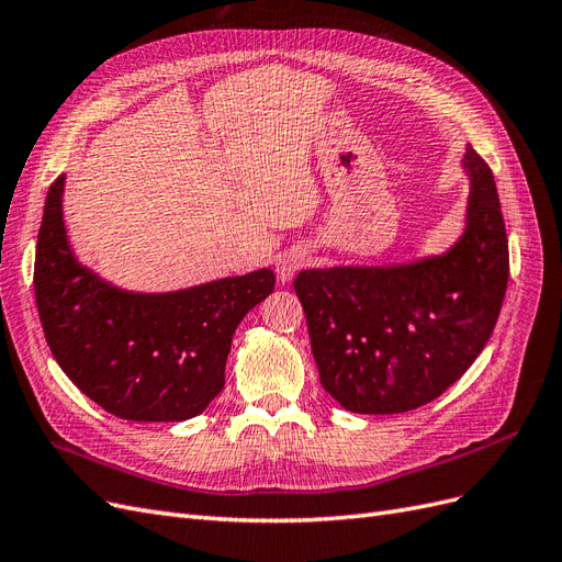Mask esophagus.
Returning a JSON list of instances; mask_svg holds the SVG:
<instances>
[{
	"instance_id": "obj_1",
	"label": "esophagus",
	"mask_w": 562,
	"mask_h": 562,
	"mask_svg": "<svg viewBox=\"0 0 562 562\" xmlns=\"http://www.w3.org/2000/svg\"><path fill=\"white\" fill-rule=\"evenodd\" d=\"M307 262H310V258L304 250H285L279 255V260H277V277L283 283L291 281Z\"/></svg>"
}]
</instances>
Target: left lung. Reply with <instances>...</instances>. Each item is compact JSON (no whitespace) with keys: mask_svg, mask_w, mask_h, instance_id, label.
Here are the masks:
<instances>
[{"mask_svg":"<svg viewBox=\"0 0 562 562\" xmlns=\"http://www.w3.org/2000/svg\"><path fill=\"white\" fill-rule=\"evenodd\" d=\"M467 232L446 255L398 267L300 271L323 389L351 413L394 415L438 398L495 330L508 241L490 166L467 147Z\"/></svg>","mask_w":562,"mask_h":562,"instance_id":"1","label":"left lung"}]
</instances>
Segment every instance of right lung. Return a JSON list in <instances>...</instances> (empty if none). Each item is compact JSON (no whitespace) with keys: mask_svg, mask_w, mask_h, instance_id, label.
Wrapping results in <instances>:
<instances>
[{"mask_svg":"<svg viewBox=\"0 0 562 562\" xmlns=\"http://www.w3.org/2000/svg\"><path fill=\"white\" fill-rule=\"evenodd\" d=\"M63 184L48 187L35 255V297L50 353L83 394L131 422L201 415L225 386L232 335L274 291L271 269L178 293L119 291L70 250Z\"/></svg>","mask_w":562,"mask_h":562,"instance_id":"obj_1","label":"right lung"}]
</instances>
